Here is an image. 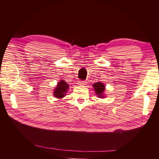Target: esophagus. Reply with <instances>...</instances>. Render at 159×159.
<instances>
[{"label":"esophagus","instance_id":"esophagus-1","mask_svg":"<svg viewBox=\"0 0 159 159\" xmlns=\"http://www.w3.org/2000/svg\"><path fill=\"white\" fill-rule=\"evenodd\" d=\"M86 84L87 82L83 81V80H79V81H78V85L80 86H85L86 85Z\"/></svg>","mask_w":159,"mask_h":159}]
</instances>
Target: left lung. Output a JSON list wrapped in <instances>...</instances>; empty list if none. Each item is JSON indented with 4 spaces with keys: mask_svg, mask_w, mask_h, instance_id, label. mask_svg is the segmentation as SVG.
<instances>
[{
    "mask_svg": "<svg viewBox=\"0 0 159 159\" xmlns=\"http://www.w3.org/2000/svg\"><path fill=\"white\" fill-rule=\"evenodd\" d=\"M93 87L94 92H95L96 95L100 98H106V95L104 94V91H105V85L104 84L100 82H97L92 85Z\"/></svg>",
    "mask_w": 159,
    "mask_h": 159,
    "instance_id": "8db88e82",
    "label": "left lung"
}]
</instances>
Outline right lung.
I'll return each mask as SVG.
<instances>
[{
  "mask_svg": "<svg viewBox=\"0 0 159 159\" xmlns=\"http://www.w3.org/2000/svg\"><path fill=\"white\" fill-rule=\"evenodd\" d=\"M69 85L68 83H67L64 80H59V82L57 83V85L55 87V89L53 90V96L56 98H63L66 96V93L69 89Z\"/></svg>",
  "mask_w": 159,
  "mask_h": 159,
  "instance_id": "add662e5",
  "label": "right lung"
}]
</instances>
